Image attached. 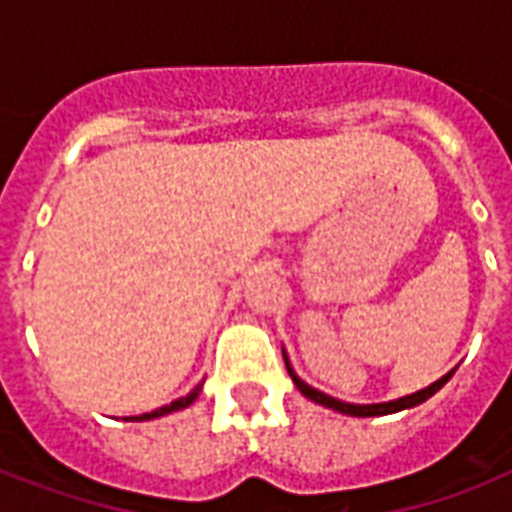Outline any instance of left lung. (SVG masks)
<instances>
[{
  "mask_svg": "<svg viewBox=\"0 0 512 512\" xmlns=\"http://www.w3.org/2000/svg\"><path fill=\"white\" fill-rule=\"evenodd\" d=\"M284 361H287L289 377H292V382H295L297 390H300L305 398H311V401H316V404L327 406V409H335V412H340V414H350V417H382V414H396V412H404V409H412V406L422 404V401H428L430 396H436L438 390L444 388L446 382H449V377L454 374V369L452 372H446L441 380H436L433 385H428V388L417 390V393H412V396L393 398V401H382V404H348V401H340V398L327 396V393H321V390H316L305 380H300L295 369H292V364H289L287 353H284Z\"/></svg>",
  "mask_w": 512,
  "mask_h": 512,
  "instance_id": "left-lung-1",
  "label": "left lung"
}]
</instances>
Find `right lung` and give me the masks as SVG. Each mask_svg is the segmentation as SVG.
Masks as SVG:
<instances>
[{
  "mask_svg": "<svg viewBox=\"0 0 512 512\" xmlns=\"http://www.w3.org/2000/svg\"><path fill=\"white\" fill-rule=\"evenodd\" d=\"M201 385H204V382H199V385H196V388H193L191 393H188V396L177 398V401H172V404H167V406H159V409H154V412L138 414V417H127V420H132V422H146V420H156V417H164V414L180 412V409H185V406H191L193 401H196V398H199V393H201Z\"/></svg>",
  "mask_w": 512,
  "mask_h": 512,
  "instance_id": "obj_1",
  "label": "right lung"
}]
</instances>
